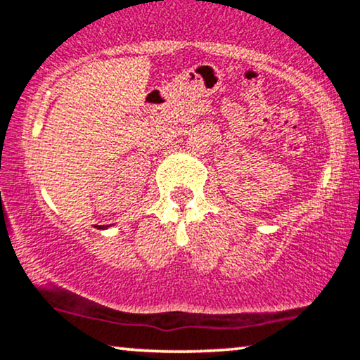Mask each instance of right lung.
Masks as SVG:
<instances>
[{
    "label": "right lung",
    "mask_w": 360,
    "mask_h": 360,
    "mask_svg": "<svg viewBox=\"0 0 360 360\" xmlns=\"http://www.w3.org/2000/svg\"><path fill=\"white\" fill-rule=\"evenodd\" d=\"M97 229H107V228H110V224H107V226H95Z\"/></svg>",
    "instance_id": "1"
}]
</instances>
